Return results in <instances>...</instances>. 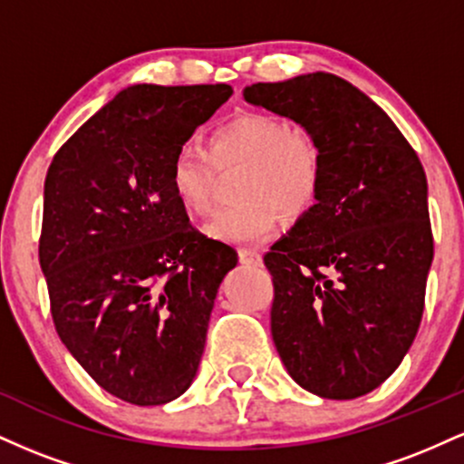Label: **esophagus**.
I'll list each match as a JSON object with an SVG mask.
<instances>
[{
    "label": "esophagus",
    "mask_w": 464,
    "mask_h": 464,
    "mask_svg": "<svg viewBox=\"0 0 464 464\" xmlns=\"http://www.w3.org/2000/svg\"><path fill=\"white\" fill-rule=\"evenodd\" d=\"M239 262L246 264V266H259V264H262V255H259L257 250L242 248V250H239Z\"/></svg>",
    "instance_id": "esophagus-1"
}]
</instances>
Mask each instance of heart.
<instances>
[{"label":"heart","instance_id":"heart-1","mask_svg":"<svg viewBox=\"0 0 464 464\" xmlns=\"http://www.w3.org/2000/svg\"><path fill=\"white\" fill-rule=\"evenodd\" d=\"M244 165L237 207L218 211L205 227L211 239L257 244L275 231L279 211L301 218L316 202L323 180V154L305 130L262 111L239 113L209 135L207 150L177 148L169 159L168 188L188 214H209L218 169Z\"/></svg>","mask_w":464,"mask_h":464}]
</instances>
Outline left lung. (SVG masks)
<instances>
[{
    "label": "left lung",
    "instance_id": "1",
    "mask_svg": "<svg viewBox=\"0 0 464 464\" xmlns=\"http://www.w3.org/2000/svg\"><path fill=\"white\" fill-rule=\"evenodd\" d=\"M244 100L305 129L323 154L316 205L268 253L270 332L292 380L355 399L395 372L419 332L434 257L417 152L334 73L257 82Z\"/></svg>",
    "mask_w": 464,
    "mask_h": 464
}]
</instances>
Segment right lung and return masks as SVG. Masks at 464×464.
Here are the masks:
<instances>
[{"mask_svg": "<svg viewBox=\"0 0 464 464\" xmlns=\"http://www.w3.org/2000/svg\"><path fill=\"white\" fill-rule=\"evenodd\" d=\"M228 84H132L84 121L45 177L39 262L69 353L106 392L161 406L194 382L237 253L189 225L169 159Z\"/></svg>", "mask_w": 464, "mask_h": 464, "instance_id": "right-lung-1", "label": "right lung"}]
</instances>
